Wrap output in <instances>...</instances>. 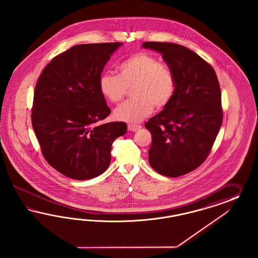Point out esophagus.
I'll list each match as a JSON object with an SVG mask.
<instances>
[{"label": "esophagus", "instance_id": "obj_1", "mask_svg": "<svg viewBox=\"0 0 258 258\" xmlns=\"http://www.w3.org/2000/svg\"><path fill=\"white\" fill-rule=\"evenodd\" d=\"M141 127H142L141 125H133V124L127 125V130L131 132H136V131L140 130Z\"/></svg>", "mask_w": 258, "mask_h": 258}]
</instances>
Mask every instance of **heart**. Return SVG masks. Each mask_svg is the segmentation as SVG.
Segmentation results:
<instances>
[{
	"instance_id": "b5f03b06",
	"label": "heart",
	"mask_w": 258,
	"mask_h": 258,
	"mask_svg": "<svg viewBox=\"0 0 258 258\" xmlns=\"http://www.w3.org/2000/svg\"><path fill=\"white\" fill-rule=\"evenodd\" d=\"M119 76L104 73L99 78V91L109 102L117 103L127 88L134 86L135 99L124 102L113 111V116L127 123L148 117L155 106L164 109L174 97L177 81L171 68L156 56L146 52L131 55L118 67Z\"/></svg>"
}]
</instances>
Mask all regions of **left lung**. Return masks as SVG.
<instances>
[{
  "mask_svg": "<svg viewBox=\"0 0 258 258\" xmlns=\"http://www.w3.org/2000/svg\"><path fill=\"white\" fill-rule=\"evenodd\" d=\"M142 47L161 53L177 81L170 103L145 125L152 136L150 166L176 178L195 170L211 151L223 117L219 80L211 65L186 47L158 41Z\"/></svg>",
  "mask_w": 258,
  "mask_h": 258,
  "instance_id": "8db88e82",
  "label": "left lung"
}]
</instances>
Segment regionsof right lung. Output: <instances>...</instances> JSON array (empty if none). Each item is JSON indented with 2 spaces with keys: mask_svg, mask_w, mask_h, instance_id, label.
Masks as SVG:
<instances>
[{
  "mask_svg": "<svg viewBox=\"0 0 258 258\" xmlns=\"http://www.w3.org/2000/svg\"><path fill=\"white\" fill-rule=\"evenodd\" d=\"M123 43L78 44L55 56L34 92L32 125L48 164L74 180L93 179L107 170L113 141L126 133L124 122H98L110 109L99 78Z\"/></svg>",
  "mask_w": 258,
  "mask_h": 258,
  "instance_id": "obj_1",
  "label": "right lung"
}]
</instances>
